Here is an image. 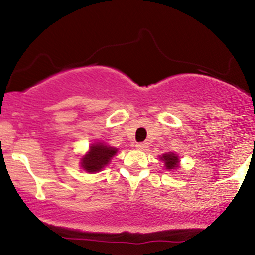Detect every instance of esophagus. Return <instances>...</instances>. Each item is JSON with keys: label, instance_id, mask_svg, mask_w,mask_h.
Listing matches in <instances>:
<instances>
[{"label": "esophagus", "instance_id": "obj_1", "mask_svg": "<svg viewBox=\"0 0 255 255\" xmlns=\"http://www.w3.org/2000/svg\"><path fill=\"white\" fill-rule=\"evenodd\" d=\"M135 147L137 150H141V151H145L148 148V144L147 142H139V144L135 145Z\"/></svg>", "mask_w": 255, "mask_h": 255}]
</instances>
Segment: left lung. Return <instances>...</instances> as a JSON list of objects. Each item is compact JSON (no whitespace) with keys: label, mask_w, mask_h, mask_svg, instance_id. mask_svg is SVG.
<instances>
[{"label":"left lung","mask_w":255,"mask_h":255,"mask_svg":"<svg viewBox=\"0 0 255 255\" xmlns=\"http://www.w3.org/2000/svg\"><path fill=\"white\" fill-rule=\"evenodd\" d=\"M160 159L165 163V168L166 169H176L177 163H178V158L177 156H175L174 153H166L164 156H162Z\"/></svg>","instance_id":"obj_1"}]
</instances>
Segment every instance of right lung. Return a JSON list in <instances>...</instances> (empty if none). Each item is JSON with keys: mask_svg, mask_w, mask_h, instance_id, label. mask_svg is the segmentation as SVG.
Segmentation results:
<instances>
[{"mask_svg": "<svg viewBox=\"0 0 255 255\" xmlns=\"http://www.w3.org/2000/svg\"><path fill=\"white\" fill-rule=\"evenodd\" d=\"M116 148L109 147L103 144H95L91 146L90 152L81 159V165L86 171L95 172L103 169L110 159L115 156Z\"/></svg>", "mask_w": 255, "mask_h": 255, "instance_id": "add662e5", "label": "right lung"}]
</instances>
